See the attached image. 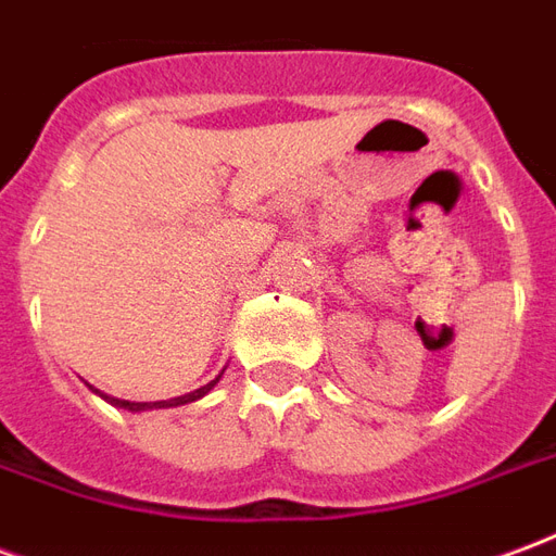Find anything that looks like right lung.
Listing matches in <instances>:
<instances>
[{
	"instance_id": "1",
	"label": "right lung",
	"mask_w": 556,
	"mask_h": 556,
	"mask_svg": "<svg viewBox=\"0 0 556 556\" xmlns=\"http://www.w3.org/2000/svg\"><path fill=\"white\" fill-rule=\"evenodd\" d=\"M223 372H226V369H223ZM223 372H219L217 378H214V381H207L205 387H199V390H193V393H184V396L166 399V402H127V399L106 396V393H101V390H94V387H91V390H94V393H98V396H101V399H106V402H110V405H113V408H125V410H130V414H139V410L178 408V405H190V402H195V399L207 396V393H211V390H214V387L219 384V378H223Z\"/></svg>"
}]
</instances>
